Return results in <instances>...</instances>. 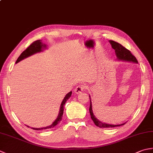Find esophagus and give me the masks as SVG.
<instances>
[{
	"mask_svg": "<svg viewBox=\"0 0 153 153\" xmlns=\"http://www.w3.org/2000/svg\"><path fill=\"white\" fill-rule=\"evenodd\" d=\"M85 88H86V86H85V84L82 83V84H80V85H77V86L76 87V88H75L74 92L76 93H80V92L83 91V90H84Z\"/></svg>",
	"mask_w": 153,
	"mask_h": 153,
	"instance_id": "obj_1",
	"label": "esophagus"
}]
</instances>
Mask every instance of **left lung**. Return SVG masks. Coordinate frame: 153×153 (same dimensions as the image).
Here are the masks:
<instances>
[{"label":"left lung","mask_w":153,"mask_h":153,"mask_svg":"<svg viewBox=\"0 0 153 153\" xmlns=\"http://www.w3.org/2000/svg\"><path fill=\"white\" fill-rule=\"evenodd\" d=\"M110 43L111 44V46L113 49L115 50V53L116 54V57L120 60H124V61H128V62H132L135 63H138L137 60L136 59V58L133 55L131 52L129 51L128 49H127L126 48L123 47L121 44L117 43L116 41H109ZM90 107H89V112L91 114V118L93 120V122L95 123V124L99 127V128H115V127H118L120 126L124 125L126 123H122V124L119 125H112V124H108V123H102L98 119L96 118L95 115L93 114V110H92V102L91 100L90 96Z\"/></svg>","instance_id":"8db88e82"}]
</instances>
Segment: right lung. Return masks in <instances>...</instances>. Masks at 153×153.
<instances>
[{"mask_svg":"<svg viewBox=\"0 0 153 153\" xmlns=\"http://www.w3.org/2000/svg\"><path fill=\"white\" fill-rule=\"evenodd\" d=\"M47 48V45L45 44H43L41 42V40H37L34 41L33 43H32L30 46H29L26 49H25L23 53L20 54V56L18 57V58L16 60V63L19 62V61L22 60L24 58H27L28 56H30L31 55H33L37 53H39L41 51H43L44 48ZM71 95V91L70 93H68L67 95L65 96L62 102L61 103L60 105V112L59 114H58V116L56 118V119L55 120V121L52 123V124L49 126H47L45 127V128H31V129H35V130H42V129H51V128H53L54 127L56 126L58 123H59L60 122L62 119V116H63V113H64V105L66 104V102L68 100V99H70V97ZM28 128H30V126H27Z\"/></svg>","mask_w":153,"mask_h":153,"instance_id":"1","label":"right lung"}]
</instances>
